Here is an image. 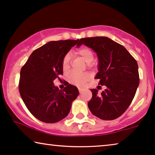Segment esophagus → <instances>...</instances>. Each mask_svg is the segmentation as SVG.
<instances>
[{"instance_id":"34e87169","label":"esophagus","mask_w":155,"mask_h":155,"mask_svg":"<svg viewBox=\"0 0 155 155\" xmlns=\"http://www.w3.org/2000/svg\"><path fill=\"white\" fill-rule=\"evenodd\" d=\"M78 91H79L80 93H81L83 92V91H84V88H81V87H79V88H78Z\"/></svg>"}]
</instances>
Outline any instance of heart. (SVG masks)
<instances>
[{"label": "heart", "mask_w": 155, "mask_h": 155, "mask_svg": "<svg viewBox=\"0 0 155 155\" xmlns=\"http://www.w3.org/2000/svg\"><path fill=\"white\" fill-rule=\"evenodd\" d=\"M77 53L78 55L84 59L87 62V65L88 67H92L95 64L94 61V53L88 47H81L79 49L77 50ZM62 69L64 70H66L69 67V55H67L64 57L62 60ZM90 78V74L88 73H78L76 71H71L67 76V80L71 84L77 85V86H81L85 84L86 81H88Z\"/></svg>", "instance_id": "b5f03b06"}]
</instances>
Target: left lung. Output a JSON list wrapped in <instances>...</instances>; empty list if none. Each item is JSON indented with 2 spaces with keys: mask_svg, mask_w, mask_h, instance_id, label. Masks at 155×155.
I'll list each match as a JSON object with an SVG mask.
<instances>
[{
  "mask_svg": "<svg viewBox=\"0 0 155 155\" xmlns=\"http://www.w3.org/2000/svg\"><path fill=\"white\" fill-rule=\"evenodd\" d=\"M84 44L98 58V72L95 78L106 88L97 94L91 89L92 98L88 102L93 115L103 120H113L125 112L131 103L139 85L136 60L119 43L104 36L81 38L77 46Z\"/></svg>",
  "mask_w": 155,
  "mask_h": 155,
  "instance_id": "8db88e82",
  "label": "left lung"
}]
</instances>
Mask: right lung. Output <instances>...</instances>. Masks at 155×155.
<instances>
[{"label":"right lung","instance_id":"right-lung-1","mask_svg":"<svg viewBox=\"0 0 155 155\" xmlns=\"http://www.w3.org/2000/svg\"><path fill=\"white\" fill-rule=\"evenodd\" d=\"M78 41H50L35 50L21 67L19 93L28 110L38 120L55 123L65 118L79 94L72 85L59 90L53 84L63 74V58Z\"/></svg>","mask_w":155,"mask_h":155}]
</instances>
